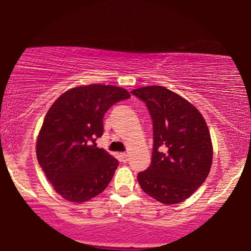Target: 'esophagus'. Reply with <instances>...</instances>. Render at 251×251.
I'll return each mask as SVG.
<instances>
[{"instance_id": "esophagus-1", "label": "esophagus", "mask_w": 251, "mask_h": 251, "mask_svg": "<svg viewBox=\"0 0 251 251\" xmlns=\"http://www.w3.org/2000/svg\"><path fill=\"white\" fill-rule=\"evenodd\" d=\"M120 160L122 161V162H128L129 161V154L128 153H120Z\"/></svg>"}]
</instances>
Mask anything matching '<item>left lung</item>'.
<instances>
[{
	"label": "left lung",
	"mask_w": 251,
	"mask_h": 251,
	"mask_svg": "<svg viewBox=\"0 0 251 251\" xmlns=\"http://www.w3.org/2000/svg\"><path fill=\"white\" fill-rule=\"evenodd\" d=\"M131 94L146 102L153 120L152 162L137 176L140 187L161 203L183 202L210 173L214 150L205 120L193 104L161 85Z\"/></svg>",
	"instance_id": "left-lung-1"
}]
</instances>
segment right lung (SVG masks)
Here are the masks:
<instances>
[{"mask_svg":"<svg viewBox=\"0 0 251 251\" xmlns=\"http://www.w3.org/2000/svg\"><path fill=\"white\" fill-rule=\"evenodd\" d=\"M130 97L115 85H78L58 97L43 120L36 140L39 164L65 200L82 203L97 197L112 180L119 161L99 149L107 109Z\"/></svg>","mask_w":251,"mask_h":251,"instance_id":"add662e5","label":"right lung"}]
</instances>
